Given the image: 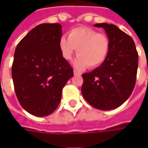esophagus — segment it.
<instances>
[{
    "label": "esophagus",
    "mask_w": 148,
    "mask_h": 148,
    "mask_svg": "<svg viewBox=\"0 0 148 148\" xmlns=\"http://www.w3.org/2000/svg\"><path fill=\"white\" fill-rule=\"evenodd\" d=\"M73 73H74V75H75V76H80V75H82V74H81V72H79L78 71H76V70H74V71H73Z\"/></svg>",
    "instance_id": "1"
}]
</instances>
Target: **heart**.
<instances>
[{"label":"heart","instance_id":"obj_1","mask_svg":"<svg viewBox=\"0 0 148 148\" xmlns=\"http://www.w3.org/2000/svg\"><path fill=\"white\" fill-rule=\"evenodd\" d=\"M59 48L66 60L71 59L77 49L73 66L82 70L86 66L95 68L101 65L108 57L110 43L104 34L88 27H78L69 32L68 38H61Z\"/></svg>","mask_w":148,"mask_h":148}]
</instances>
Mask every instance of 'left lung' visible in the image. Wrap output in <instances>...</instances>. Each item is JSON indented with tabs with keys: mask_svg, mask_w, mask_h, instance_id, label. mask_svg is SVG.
I'll list each match as a JSON object with an SVG mask.
<instances>
[{
	"mask_svg": "<svg viewBox=\"0 0 148 148\" xmlns=\"http://www.w3.org/2000/svg\"><path fill=\"white\" fill-rule=\"evenodd\" d=\"M110 39L105 61L93 71L82 74L83 97L93 107L110 110L123 105L134 90L138 66V54L133 38L116 25L101 23Z\"/></svg>",
	"mask_w": 148,
	"mask_h": 148,
	"instance_id": "1",
	"label": "left lung"
}]
</instances>
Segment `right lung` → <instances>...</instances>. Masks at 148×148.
<instances>
[{
    "instance_id": "right-lung-1",
    "label": "right lung",
    "mask_w": 148,
    "mask_h": 148,
    "mask_svg": "<svg viewBox=\"0 0 148 148\" xmlns=\"http://www.w3.org/2000/svg\"><path fill=\"white\" fill-rule=\"evenodd\" d=\"M60 24H41L18 43L12 64V79L17 99L33 115L52 114L59 105L62 91L73 77V69L59 48Z\"/></svg>"
}]
</instances>
